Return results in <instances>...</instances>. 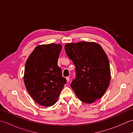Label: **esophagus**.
<instances>
[{"label":"esophagus","mask_w":133,"mask_h":133,"mask_svg":"<svg viewBox=\"0 0 133 133\" xmlns=\"http://www.w3.org/2000/svg\"><path fill=\"white\" fill-rule=\"evenodd\" d=\"M66 81H67V82H69L70 81V78H69V77H66Z\"/></svg>","instance_id":"1"}]
</instances>
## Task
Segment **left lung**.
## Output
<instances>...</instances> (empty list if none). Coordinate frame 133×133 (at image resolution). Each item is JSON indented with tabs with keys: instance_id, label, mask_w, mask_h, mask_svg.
Masks as SVG:
<instances>
[{
	"instance_id": "left-lung-1",
	"label": "left lung",
	"mask_w": 133,
	"mask_h": 133,
	"mask_svg": "<svg viewBox=\"0 0 133 133\" xmlns=\"http://www.w3.org/2000/svg\"><path fill=\"white\" fill-rule=\"evenodd\" d=\"M64 49L74 63L77 72V77L72 81L71 87L83 102H94L104 95L111 79L106 52L95 42L67 43Z\"/></svg>"
}]
</instances>
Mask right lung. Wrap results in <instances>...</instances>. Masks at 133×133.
I'll list each match as a JSON object with an SVG mask.
<instances>
[{"label":"right lung","instance_id":"obj_1","mask_svg":"<svg viewBox=\"0 0 133 133\" xmlns=\"http://www.w3.org/2000/svg\"><path fill=\"white\" fill-rule=\"evenodd\" d=\"M61 50V44L38 45L26 61L25 86L33 99L41 106L54 105L66 83L57 64Z\"/></svg>","mask_w":133,"mask_h":133}]
</instances>
